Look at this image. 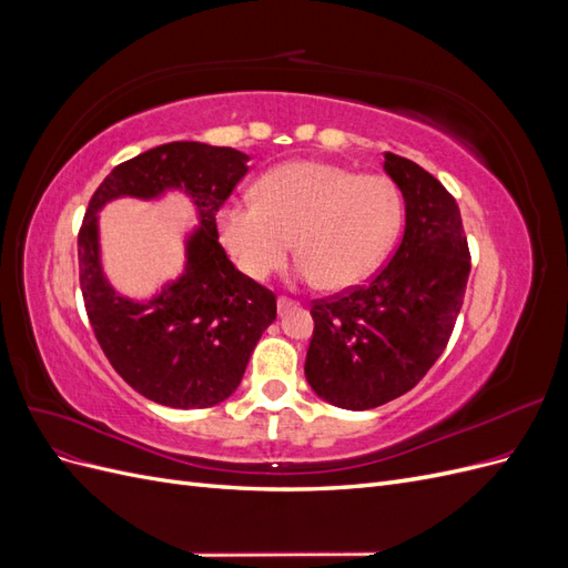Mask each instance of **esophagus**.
<instances>
[{
	"label": "esophagus",
	"mask_w": 568,
	"mask_h": 568,
	"mask_svg": "<svg viewBox=\"0 0 568 568\" xmlns=\"http://www.w3.org/2000/svg\"><path fill=\"white\" fill-rule=\"evenodd\" d=\"M294 307H298V303H296V301L284 298V296H280V298H277V311H280V315H284V313H288V311H294Z\"/></svg>",
	"instance_id": "34e87169"
}]
</instances>
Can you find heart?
<instances>
[{
    "mask_svg": "<svg viewBox=\"0 0 568 568\" xmlns=\"http://www.w3.org/2000/svg\"><path fill=\"white\" fill-rule=\"evenodd\" d=\"M403 225V199L382 175H357L320 161L272 168L255 184V201L217 215L220 239L251 280H265L294 251V280L348 291L384 263Z\"/></svg>",
    "mask_w": 568,
    "mask_h": 568,
    "instance_id": "obj_1",
    "label": "heart"
}]
</instances>
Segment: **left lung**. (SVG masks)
Instances as JSON below:
<instances>
[{
	"instance_id": "1",
	"label": "left lung",
	"mask_w": 568,
	"mask_h": 568,
	"mask_svg": "<svg viewBox=\"0 0 568 568\" xmlns=\"http://www.w3.org/2000/svg\"><path fill=\"white\" fill-rule=\"evenodd\" d=\"M405 201V232L388 265L351 294L313 305L305 379L322 400L372 409L415 388L448 346L469 280L455 199L409 159L384 153Z\"/></svg>"
}]
</instances>
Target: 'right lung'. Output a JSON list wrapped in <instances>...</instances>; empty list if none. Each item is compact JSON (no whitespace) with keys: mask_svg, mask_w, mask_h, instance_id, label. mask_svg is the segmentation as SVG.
I'll use <instances>...</instances> for the list:
<instances>
[{"mask_svg":"<svg viewBox=\"0 0 568 568\" xmlns=\"http://www.w3.org/2000/svg\"><path fill=\"white\" fill-rule=\"evenodd\" d=\"M246 173L242 151L170 142L115 165L84 213L78 263L94 336L113 369L159 405L201 409L227 400L277 320L272 291L239 272L217 244L215 213ZM168 191L192 200L200 220L185 235L181 277L146 300L120 295L100 263L98 213L115 197L158 200Z\"/></svg>","mask_w":568,"mask_h":568,"instance_id":"1","label":"right lung"}]
</instances>
